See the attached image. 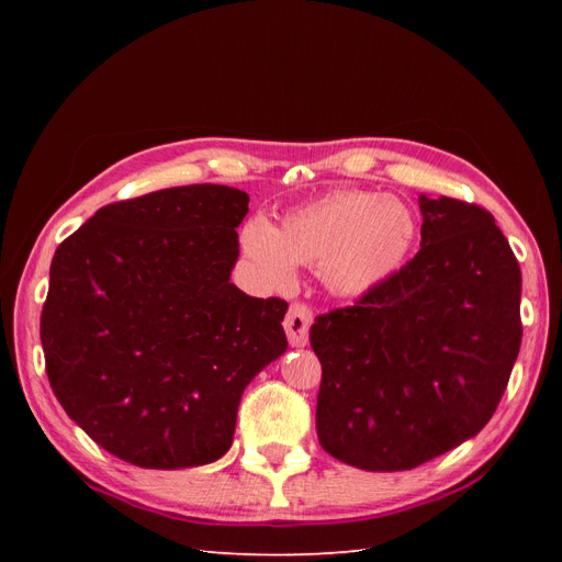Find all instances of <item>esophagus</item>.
Returning a JSON list of instances; mask_svg holds the SVG:
<instances>
[{
  "mask_svg": "<svg viewBox=\"0 0 562 562\" xmlns=\"http://www.w3.org/2000/svg\"><path fill=\"white\" fill-rule=\"evenodd\" d=\"M310 326H312V310L307 304H297V302L291 304V310H288V316L283 321V328L291 347H307Z\"/></svg>",
  "mask_w": 562,
  "mask_h": 562,
  "instance_id": "34e87169",
  "label": "esophagus"
}]
</instances>
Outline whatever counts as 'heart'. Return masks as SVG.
I'll use <instances>...</instances> for the list:
<instances>
[{
	"label": "heart",
	"mask_w": 562,
	"mask_h": 562,
	"mask_svg": "<svg viewBox=\"0 0 562 562\" xmlns=\"http://www.w3.org/2000/svg\"><path fill=\"white\" fill-rule=\"evenodd\" d=\"M417 241V217L398 196L335 190L288 213L281 227L250 217L241 229L248 262L271 288L312 265L337 297H366L394 279Z\"/></svg>",
	"instance_id": "1"
}]
</instances>
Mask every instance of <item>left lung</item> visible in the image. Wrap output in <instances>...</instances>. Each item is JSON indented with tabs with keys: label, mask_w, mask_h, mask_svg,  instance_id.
<instances>
[{
	"label": "left lung",
	"mask_w": 562,
	"mask_h": 562,
	"mask_svg": "<svg viewBox=\"0 0 562 562\" xmlns=\"http://www.w3.org/2000/svg\"><path fill=\"white\" fill-rule=\"evenodd\" d=\"M422 248L353 307L314 321L316 431L363 471H405L479 434L520 351V267L487 211L419 194Z\"/></svg>",
	"instance_id": "left-lung-1"
}]
</instances>
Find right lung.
<instances>
[{
  "mask_svg": "<svg viewBox=\"0 0 562 562\" xmlns=\"http://www.w3.org/2000/svg\"><path fill=\"white\" fill-rule=\"evenodd\" d=\"M248 201L187 184L110 203L50 260L40 328L50 389L128 464L223 457L246 386L288 349V304L229 281Z\"/></svg>",
  "mask_w": 562,
  "mask_h": 562,
  "instance_id": "right-lung-1",
  "label": "right lung"
}]
</instances>
